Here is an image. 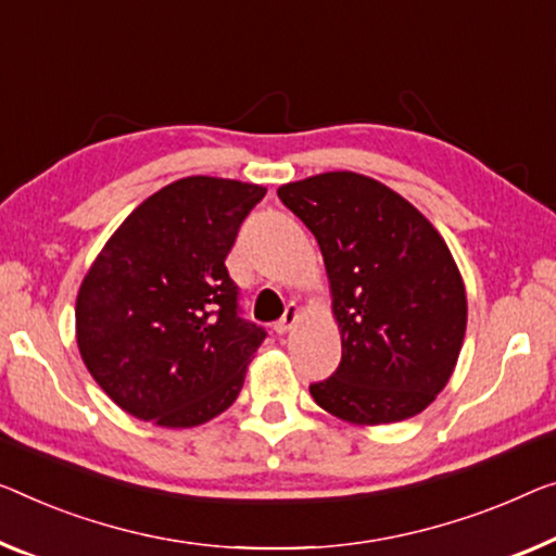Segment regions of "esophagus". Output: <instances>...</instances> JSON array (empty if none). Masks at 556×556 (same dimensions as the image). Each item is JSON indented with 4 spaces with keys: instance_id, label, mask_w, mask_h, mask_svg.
Returning <instances> with one entry per match:
<instances>
[{
    "instance_id": "34e87169",
    "label": "esophagus",
    "mask_w": 556,
    "mask_h": 556,
    "mask_svg": "<svg viewBox=\"0 0 556 556\" xmlns=\"http://www.w3.org/2000/svg\"><path fill=\"white\" fill-rule=\"evenodd\" d=\"M296 321H300V304H294V302H289L287 304V309H285V314H281V319L277 321L275 325V329H277V334H287L289 329H292Z\"/></svg>"
}]
</instances>
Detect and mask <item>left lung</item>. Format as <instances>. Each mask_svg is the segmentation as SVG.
<instances>
[{"label":"left lung","mask_w":556,"mask_h":556,"mask_svg":"<svg viewBox=\"0 0 556 556\" xmlns=\"http://www.w3.org/2000/svg\"><path fill=\"white\" fill-rule=\"evenodd\" d=\"M277 194L317 239L342 362L309 387L359 427L425 412L450 382L467 331V292L442 235L417 206L357 172H325Z\"/></svg>","instance_id":"8db88e82"}]
</instances>
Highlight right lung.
<instances>
[{"label": "right lung", "mask_w": 556, "mask_h": 556, "mask_svg": "<svg viewBox=\"0 0 556 556\" xmlns=\"http://www.w3.org/2000/svg\"><path fill=\"white\" fill-rule=\"evenodd\" d=\"M267 189L185 177L147 197L81 279L77 346L106 396L137 419L187 429L229 409L260 350L225 260Z\"/></svg>", "instance_id": "right-lung-1"}]
</instances>
